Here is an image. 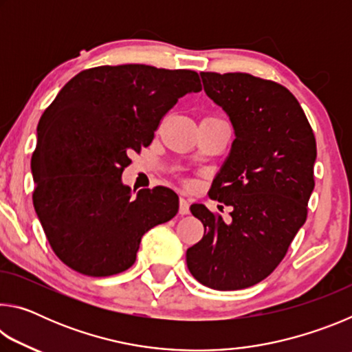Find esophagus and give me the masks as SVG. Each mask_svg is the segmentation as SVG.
Wrapping results in <instances>:
<instances>
[{
    "label": "esophagus",
    "instance_id": "1",
    "mask_svg": "<svg viewBox=\"0 0 352 352\" xmlns=\"http://www.w3.org/2000/svg\"><path fill=\"white\" fill-rule=\"evenodd\" d=\"M178 212H180L182 216H186V214H189V201L186 199L180 197V208H178Z\"/></svg>",
    "mask_w": 352,
    "mask_h": 352
}]
</instances>
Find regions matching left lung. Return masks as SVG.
Returning <instances> with one entry per match:
<instances>
[{"label":"left lung","mask_w":352,"mask_h":352,"mask_svg":"<svg viewBox=\"0 0 352 352\" xmlns=\"http://www.w3.org/2000/svg\"><path fill=\"white\" fill-rule=\"evenodd\" d=\"M222 107L236 138L210 197L233 208L231 222L205 205H190L201 220V241L186 252L188 269L216 290H239L276 269L306 222L317 142L300 102L287 88L247 73H200Z\"/></svg>","instance_id":"8db88e82"}]
</instances>
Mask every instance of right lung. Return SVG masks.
Instances as JSON below:
<instances>
[{"instance_id": "obj_1", "label": "right lung", "mask_w": 352, "mask_h": 352, "mask_svg": "<svg viewBox=\"0 0 352 352\" xmlns=\"http://www.w3.org/2000/svg\"><path fill=\"white\" fill-rule=\"evenodd\" d=\"M201 90L190 69L96 67L74 76L41 115L32 201L51 248L69 269L111 276L135 264L141 237L178 211L169 188L132 197L121 175L130 152L151 144L160 121Z\"/></svg>"}]
</instances>
